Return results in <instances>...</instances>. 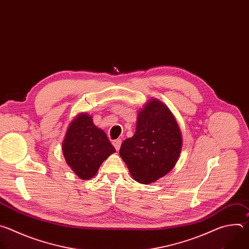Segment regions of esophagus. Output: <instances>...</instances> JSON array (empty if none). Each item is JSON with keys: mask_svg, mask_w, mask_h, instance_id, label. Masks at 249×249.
Returning <instances> with one entry per match:
<instances>
[{"mask_svg": "<svg viewBox=\"0 0 249 249\" xmlns=\"http://www.w3.org/2000/svg\"><path fill=\"white\" fill-rule=\"evenodd\" d=\"M121 144H122V141H121V139H116V140H114V141H113V146L115 147L116 151H119V150H120Z\"/></svg>", "mask_w": 249, "mask_h": 249, "instance_id": "1", "label": "esophagus"}]
</instances>
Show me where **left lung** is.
Segmentation results:
<instances>
[{"label":"left lung","instance_id":"1","mask_svg":"<svg viewBox=\"0 0 249 249\" xmlns=\"http://www.w3.org/2000/svg\"><path fill=\"white\" fill-rule=\"evenodd\" d=\"M182 147L180 129L166 106L152 99L138 113L136 132L120 148V157L133 178L151 183L169 172Z\"/></svg>","mask_w":249,"mask_h":249}]
</instances>
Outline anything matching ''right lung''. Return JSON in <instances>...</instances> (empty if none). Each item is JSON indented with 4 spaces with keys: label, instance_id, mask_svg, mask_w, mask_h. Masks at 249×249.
<instances>
[{
    "label": "right lung",
    "instance_id": "obj_1",
    "mask_svg": "<svg viewBox=\"0 0 249 249\" xmlns=\"http://www.w3.org/2000/svg\"><path fill=\"white\" fill-rule=\"evenodd\" d=\"M65 160L82 179H89L100 164L115 152L107 136L83 113L71 122L62 145Z\"/></svg>",
    "mask_w": 249,
    "mask_h": 249
}]
</instances>
